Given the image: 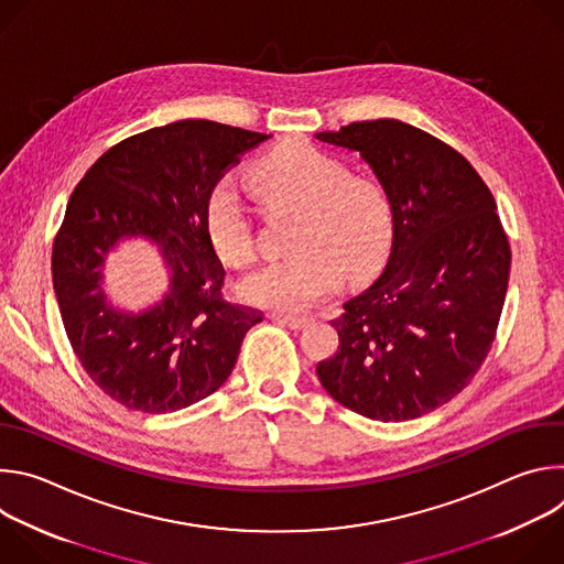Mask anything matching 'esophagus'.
Here are the masks:
<instances>
[{
  "label": "esophagus",
  "instance_id": "obj_1",
  "mask_svg": "<svg viewBox=\"0 0 564 564\" xmlns=\"http://www.w3.org/2000/svg\"><path fill=\"white\" fill-rule=\"evenodd\" d=\"M272 321H276V324L281 326H288L290 330H303L307 326V318L303 316H292V314H272Z\"/></svg>",
  "mask_w": 564,
  "mask_h": 564
}]
</instances>
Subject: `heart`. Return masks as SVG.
<instances>
[{"instance_id": "1", "label": "heart", "mask_w": 564, "mask_h": 564, "mask_svg": "<svg viewBox=\"0 0 564 564\" xmlns=\"http://www.w3.org/2000/svg\"><path fill=\"white\" fill-rule=\"evenodd\" d=\"M252 183L270 207L296 212L290 254L250 272L238 283L248 303L303 312L335 292L344 270L364 276L388 254L394 209L386 189L352 178L337 155L305 140L283 142L252 167ZM205 231L216 257L227 265L254 259L252 214L231 178H220L205 200Z\"/></svg>"}]
</instances>
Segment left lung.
<instances>
[{"instance_id": "left-lung-1", "label": "left lung", "mask_w": 564, "mask_h": 564, "mask_svg": "<svg viewBox=\"0 0 564 564\" xmlns=\"http://www.w3.org/2000/svg\"><path fill=\"white\" fill-rule=\"evenodd\" d=\"M314 135L357 151L394 209L386 270L333 321L339 348L318 381L368 420L422 417L464 390L496 339L511 270L496 200L462 153L401 120Z\"/></svg>"}]
</instances>
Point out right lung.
Here are the masks:
<instances>
[{
  "mask_svg": "<svg viewBox=\"0 0 564 564\" xmlns=\"http://www.w3.org/2000/svg\"><path fill=\"white\" fill-rule=\"evenodd\" d=\"M270 135L178 120L131 135L70 194L53 243V290L75 357L105 394L140 413H174L218 390L263 312L223 299V263L205 200L225 170ZM153 245L169 292L131 313L104 290V263L127 239Z\"/></svg>",
  "mask_w": 564,
  "mask_h": 564,
  "instance_id": "right-lung-1",
  "label": "right lung"
}]
</instances>
